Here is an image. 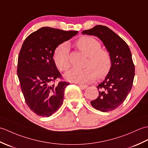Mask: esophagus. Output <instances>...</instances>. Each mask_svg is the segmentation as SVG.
I'll return each mask as SVG.
<instances>
[{"label": "esophagus", "instance_id": "1", "mask_svg": "<svg viewBox=\"0 0 148 148\" xmlns=\"http://www.w3.org/2000/svg\"><path fill=\"white\" fill-rule=\"evenodd\" d=\"M79 87L82 89H85V88H87V85H79Z\"/></svg>", "mask_w": 148, "mask_h": 148}]
</instances>
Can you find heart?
Wrapping results in <instances>:
<instances>
[{
	"label": "heart",
	"instance_id": "heart-1",
	"mask_svg": "<svg viewBox=\"0 0 148 148\" xmlns=\"http://www.w3.org/2000/svg\"><path fill=\"white\" fill-rule=\"evenodd\" d=\"M78 49L88 57L85 69L73 68L67 71L64 76L71 82L88 84L95 80L96 76L103 78L109 73L111 67V58L109 52L101 49L100 42L89 36H83L76 42ZM53 60L57 68L61 71L67 70L70 67L69 46L62 44L55 49Z\"/></svg>",
	"mask_w": 148,
	"mask_h": 148
}]
</instances>
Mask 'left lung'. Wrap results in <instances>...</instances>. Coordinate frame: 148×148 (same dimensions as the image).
Listing matches in <instances>:
<instances>
[{
	"label": "left lung",
	"instance_id": "1",
	"mask_svg": "<svg viewBox=\"0 0 148 148\" xmlns=\"http://www.w3.org/2000/svg\"><path fill=\"white\" fill-rule=\"evenodd\" d=\"M82 34L99 38L110 54L112 63L110 72L97 85V98L90 104L103 112L115 110L125 100L132 87L135 67L130 48L122 38L105 26L97 25Z\"/></svg>",
	"mask_w": 148,
	"mask_h": 148
}]
</instances>
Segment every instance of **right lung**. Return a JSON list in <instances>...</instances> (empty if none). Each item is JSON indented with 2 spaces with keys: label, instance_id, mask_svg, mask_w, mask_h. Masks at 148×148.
Masks as SVG:
<instances>
[{
  "label": "right lung",
  "instance_id": "add662e5",
  "mask_svg": "<svg viewBox=\"0 0 148 148\" xmlns=\"http://www.w3.org/2000/svg\"><path fill=\"white\" fill-rule=\"evenodd\" d=\"M78 31H64L42 27L25 39L19 52L17 73L26 103L37 115L49 117L56 112L63 102L64 88L69 85L61 77L53 60L55 49L70 40Z\"/></svg>",
  "mask_w": 148,
  "mask_h": 148
}]
</instances>
